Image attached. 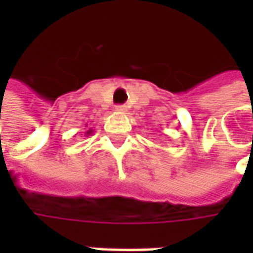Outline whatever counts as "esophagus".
<instances>
[{"label":"esophagus","instance_id":"obj_1","mask_svg":"<svg viewBox=\"0 0 253 253\" xmlns=\"http://www.w3.org/2000/svg\"><path fill=\"white\" fill-rule=\"evenodd\" d=\"M115 111L122 112V114H124V112H126V107H125V105H117V107H115Z\"/></svg>","mask_w":253,"mask_h":253}]
</instances>
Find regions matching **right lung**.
<instances>
[{
    "mask_svg": "<svg viewBox=\"0 0 253 253\" xmlns=\"http://www.w3.org/2000/svg\"><path fill=\"white\" fill-rule=\"evenodd\" d=\"M92 132H94V131H92V129H88V131L85 132V135H91Z\"/></svg>",
    "mask_w": 253,
    "mask_h": 253,
    "instance_id": "1",
    "label": "right lung"
}]
</instances>
